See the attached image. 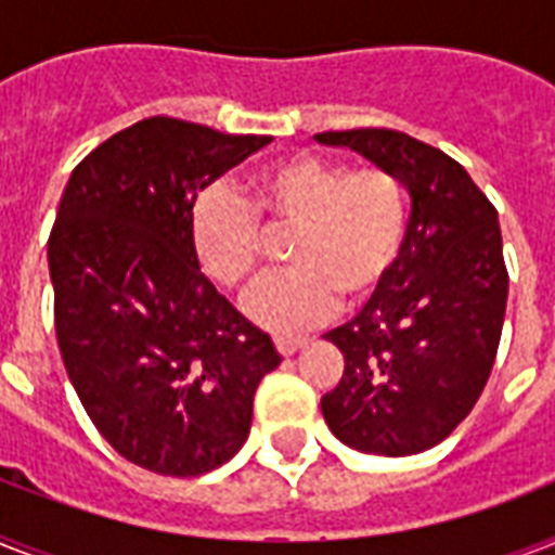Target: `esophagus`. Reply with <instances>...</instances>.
<instances>
[{"mask_svg":"<svg viewBox=\"0 0 555 555\" xmlns=\"http://www.w3.org/2000/svg\"><path fill=\"white\" fill-rule=\"evenodd\" d=\"M302 346H308V339L305 337H276V348L282 357L296 354V351H299Z\"/></svg>","mask_w":555,"mask_h":555,"instance_id":"1","label":"esophagus"}]
</instances>
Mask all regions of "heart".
Wrapping results in <instances>:
<instances>
[{
  "label": "heart",
  "instance_id": "obj_1",
  "mask_svg": "<svg viewBox=\"0 0 555 555\" xmlns=\"http://www.w3.org/2000/svg\"><path fill=\"white\" fill-rule=\"evenodd\" d=\"M291 233L282 276L261 282L244 311L276 334L311 328L337 308L360 305L386 285L405 242V192L386 169L348 172L317 155L261 167L250 204L227 184H209L190 207V247L212 282L242 291L256 279L268 235Z\"/></svg>",
  "mask_w": 555,
  "mask_h": 555
}]
</instances>
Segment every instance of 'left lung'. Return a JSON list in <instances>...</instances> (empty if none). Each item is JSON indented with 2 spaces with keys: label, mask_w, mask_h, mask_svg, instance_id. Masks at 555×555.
I'll return each mask as SVG.
<instances>
[{
  "label": "left lung",
  "mask_w": 555,
  "mask_h": 555,
  "mask_svg": "<svg viewBox=\"0 0 555 555\" xmlns=\"http://www.w3.org/2000/svg\"><path fill=\"white\" fill-rule=\"evenodd\" d=\"M400 181L412 212L397 268L354 320L328 331L346 371L322 397L328 429L369 455L438 447L473 412L507 311L499 212L466 169L395 129L313 134Z\"/></svg>",
  "instance_id": "1"
}]
</instances>
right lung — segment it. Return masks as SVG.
I'll list each match as a JSON object with an SVG mask.
<instances>
[{
	"label": "right lung",
	"mask_w": 555,
	"mask_h": 555,
	"mask_svg": "<svg viewBox=\"0 0 555 555\" xmlns=\"http://www.w3.org/2000/svg\"><path fill=\"white\" fill-rule=\"evenodd\" d=\"M268 143L146 117L89 152L60 198L48 238L60 354L100 435L150 473L227 464L282 363L190 247L198 190Z\"/></svg>",
	"instance_id": "right-lung-1"
}]
</instances>
